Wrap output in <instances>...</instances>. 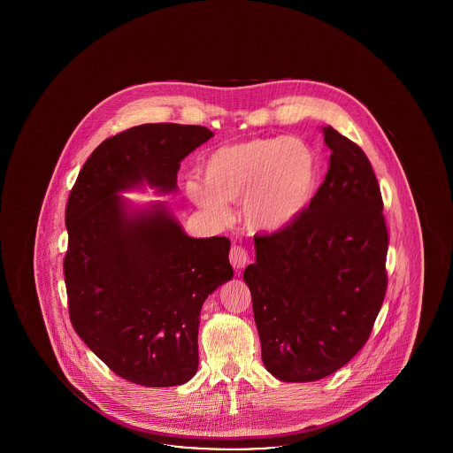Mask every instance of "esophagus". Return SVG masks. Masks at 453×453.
Instances as JSON below:
<instances>
[{"instance_id":"1","label":"esophagus","mask_w":453,"mask_h":453,"mask_svg":"<svg viewBox=\"0 0 453 453\" xmlns=\"http://www.w3.org/2000/svg\"><path fill=\"white\" fill-rule=\"evenodd\" d=\"M229 259H231V265H233L236 270L244 268V265H246V263H248V259H250L248 250H246L244 246H239V244L236 246V244H234V246L231 248Z\"/></svg>"}]
</instances>
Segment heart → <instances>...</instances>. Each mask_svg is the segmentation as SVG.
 Here are the masks:
<instances>
[{
  "mask_svg": "<svg viewBox=\"0 0 453 453\" xmlns=\"http://www.w3.org/2000/svg\"><path fill=\"white\" fill-rule=\"evenodd\" d=\"M202 173L203 183H185L195 205L224 216L226 203L242 198L246 224L273 233L292 224L311 202L318 165L312 150L297 137H255L219 148Z\"/></svg>",
  "mask_w": 453,
  "mask_h": 453,
  "instance_id": "obj_1",
  "label": "heart"
}]
</instances>
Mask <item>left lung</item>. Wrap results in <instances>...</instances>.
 Returning <instances> with one entry per match:
<instances>
[{
	"label": "left lung",
	"mask_w": 453,
	"mask_h": 453,
	"mask_svg": "<svg viewBox=\"0 0 453 453\" xmlns=\"http://www.w3.org/2000/svg\"><path fill=\"white\" fill-rule=\"evenodd\" d=\"M323 185L292 224L257 234L242 279L253 299L266 370L319 380L365 345L388 288V234L375 173L355 142L323 127Z\"/></svg>",
	"instance_id": "obj_1"
}]
</instances>
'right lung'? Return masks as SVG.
Instances as JSON below:
<instances>
[{"label": "right lung", "mask_w": 453, "mask_h": 453, "mask_svg": "<svg viewBox=\"0 0 453 453\" xmlns=\"http://www.w3.org/2000/svg\"><path fill=\"white\" fill-rule=\"evenodd\" d=\"M212 135L202 126L144 124L108 137L67 200L71 324L111 372L139 386L194 377L202 305L234 272L227 237L187 236L165 203L132 212L119 194L142 183L174 192L180 161Z\"/></svg>", "instance_id": "right-lung-1"}]
</instances>
